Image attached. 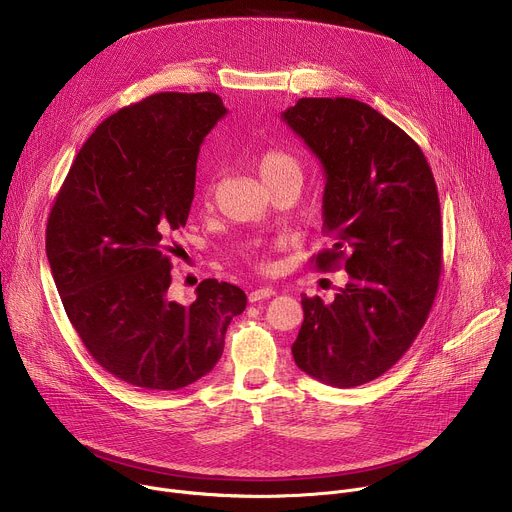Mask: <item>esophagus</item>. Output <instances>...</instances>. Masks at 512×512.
I'll list each match as a JSON object with an SVG mask.
<instances>
[{
	"label": "esophagus",
	"instance_id": "obj_1",
	"mask_svg": "<svg viewBox=\"0 0 512 512\" xmlns=\"http://www.w3.org/2000/svg\"><path fill=\"white\" fill-rule=\"evenodd\" d=\"M275 296V289L273 287H259V289H253L249 294V302H261V300H267Z\"/></svg>",
	"mask_w": 512,
	"mask_h": 512
}]
</instances>
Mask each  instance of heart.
Segmentation results:
<instances>
[{"label": "heart", "mask_w": 512, "mask_h": 512, "mask_svg": "<svg viewBox=\"0 0 512 512\" xmlns=\"http://www.w3.org/2000/svg\"><path fill=\"white\" fill-rule=\"evenodd\" d=\"M257 172L261 180L271 188L283 180H300L302 182V164L296 156L285 150H265L257 158ZM255 265L265 269L267 261L263 255H255Z\"/></svg>", "instance_id": "obj_1"}]
</instances>
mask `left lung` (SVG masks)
<instances>
[{"mask_svg": "<svg viewBox=\"0 0 512 512\" xmlns=\"http://www.w3.org/2000/svg\"><path fill=\"white\" fill-rule=\"evenodd\" d=\"M324 168V233L312 257L340 261L348 283L332 304L302 298L291 346L298 367L330 387H358L407 352L433 306L442 273V214L419 145L379 111L346 97L300 99L281 113Z\"/></svg>", "mask_w": 512, "mask_h": 512, "instance_id": "obj_1", "label": "left lung"}]
</instances>
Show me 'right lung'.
Here are the masks:
<instances>
[{
    "label": "right lung",
    "instance_id": "add662e5",
    "mask_svg": "<svg viewBox=\"0 0 512 512\" xmlns=\"http://www.w3.org/2000/svg\"><path fill=\"white\" fill-rule=\"evenodd\" d=\"M227 113L214 93H158L119 109L85 141L54 200L46 255L64 312L113 377L176 391L214 369L247 306L233 283L204 279L168 298L170 237L186 225L200 143Z\"/></svg>",
    "mask_w": 512,
    "mask_h": 512
}]
</instances>
